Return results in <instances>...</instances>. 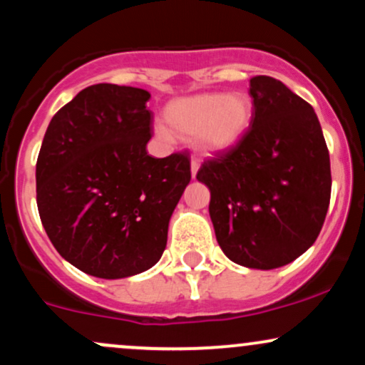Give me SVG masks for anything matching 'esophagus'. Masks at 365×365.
Here are the masks:
<instances>
[{
	"instance_id": "34e87169",
	"label": "esophagus",
	"mask_w": 365,
	"mask_h": 365,
	"mask_svg": "<svg viewBox=\"0 0 365 365\" xmlns=\"http://www.w3.org/2000/svg\"><path fill=\"white\" fill-rule=\"evenodd\" d=\"M197 170H199V159L192 158V161H190V171H192V177H194V178H195V175H197Z\"/></svg>"
}]
</instances>
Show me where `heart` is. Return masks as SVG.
<instances>
[{"instance_id": "obj_1", "label": "heart", "mask_w": 365, "mask_h": 365, "mask_svg": "<svg viewBox=\"0 0 365 365\" xmlns=\"http://www.w3.org/2000/svg\"><path fill=\"white\" fill-rule=\"evenodd\" d=\"M252 120V101L244 92H207L171 103L166 123L180 137L197 135L204 154H221L244 139Z\"/></svg>"}]
</instances>
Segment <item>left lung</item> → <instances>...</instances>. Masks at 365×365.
I'll return each mask as SVG.
<instances>
[{
  "label": "left lung",
  "mask_w": 365,
  "mask_h": 365,
  "mask_svg": "<svg viewBox=\"0 0 365 365\" xmlns=\"http://www.w3.org/2000/svg\"><path fill=\"white\" fill-rule=\"evenodd\" d=\"M252 120L233 149L207 159L197 180L228 259L252 269L295 261L319 235L331 197L329 153L307 101L267 75L250 78Z\"/></svg>",
  "instance_id": "1"
}]
</instances>
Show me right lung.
<instances>
[{"instance_id": "right-lung-1", "label": "right lung", "mask_w": 365, "mask_h": 365, "mask_svg": "<svg viewBox=\"0 0 365 365\" xmlns=\"http://www.w3.org/2000/svg\"><path fill=\"white\" fill-rule=\"evenodd\" d=\"M149 98L137 87H87L53 116L37 156L46 233L63 259L96 278H127L161 259L190 182L188 153L153 158L145 150Z\"/></svg>"}]
</instances>
